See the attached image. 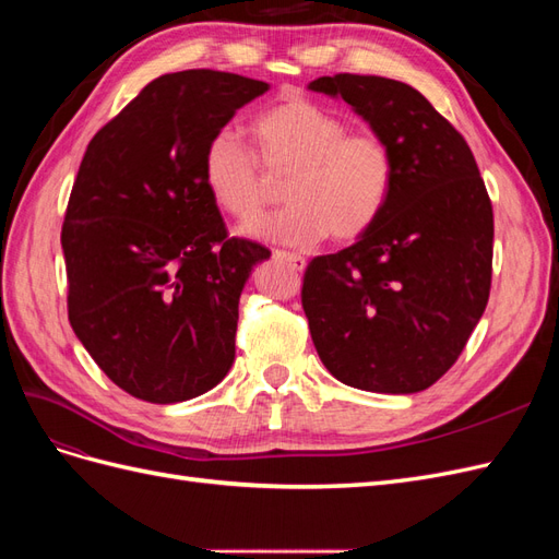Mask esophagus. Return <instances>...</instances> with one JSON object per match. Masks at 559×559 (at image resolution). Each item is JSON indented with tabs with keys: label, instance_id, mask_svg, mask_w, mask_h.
<instances>
[{
	"label": "esophagus",
	"instance_id": "obj_1",
	"mask_svg": "<svg viewBox=\"0 0 559 559\" xmlns=\"http://www.w3.org/2000/svg\"><path fill=\"white\" fill-rule=\"evenodd\" d=\"M273 257H275V259L286 261V263H289L294 270H298V273H300V270H306V265H308V261H306V259L298 257V253H292V251L275 249V251H273Z\"/></svg>",
	"mask_w": 559,
	"mask_h": 559
}]
</instances>
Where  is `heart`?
<instances>
[{
	"label": "heart",
	"instance_id": "obj_1",
	"mask_svg": "<svg viewBox=\"0 0 559 559\" xmlns=\"http://www.w3.org/2000/svg\"><path fill=\"white\" fill-rule=\"evenodd\" d=\"M257 154L238 134L218 130L202 151V183L218 210L251 222L270 177H284L289 205L247 228L280 245H314L329 235L357 240L373 228L394 186V151L376 130H349L343 116L306 97H289L253 118Z\"/></svg>",
	"mask_w": 559,
	"mask_h": 559
}]
</instances>
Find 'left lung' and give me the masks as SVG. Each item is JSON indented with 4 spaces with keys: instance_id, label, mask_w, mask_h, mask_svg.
I'll list each match as a JSON object with an SVG mask.
<instances>
[{
    "instance_id": "8db88e82",
    "label": "left lung",
    "mask_w": 559,
    "mask_h": 559,
    "mask_svg": "<svg viewBox=\"0 0 559 559\" xmlns=\"http://www.w3.org/2000/svg\"><path fill=\"white\" fill-rule=\"evenodd\" d=\"M394 151L386 207L352 247L302 277L312 343L343 384L415 394L445 376L480 321L492 284L495 218L468 144L429 99L384 76H319Z\"/></svg>"
}]
</instances>
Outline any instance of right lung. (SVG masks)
Wrapping results in <instances>:
<instances>
[{"instance_id": "1", "label": "right lung", "mask_w": 559, "mask_h": 559, "mask_svg": "<svg viewBox=\"0 0 559 559\" xmlns=\"http://www.w3.org/2000/svg\"><path fill=\"white\" fill-rule=\"evenodd\" d=\"M265 81L186 70L154 79L91 140L62 224L70 324L134 399L210 392L235 361L238 302L270 251L228 238L202 151Z\"/></svg>"}]
</instances>
